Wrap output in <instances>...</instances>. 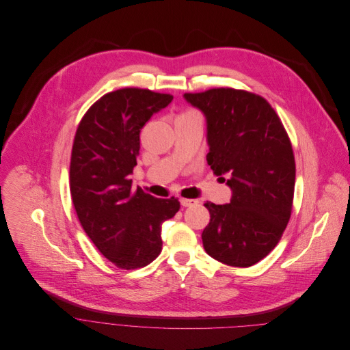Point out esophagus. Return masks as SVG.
<instances>
[{
	"label": "esophagus",
	"mask_w": 350,
	"mask_h": 350,
	"mask_svg": "<svg viewBox=\"0 0 350 350\" xmlns=\"http://www.w3.org/2000/svg\"><path fill=\"white\" fill-rule=\"evenodd\" d=\"M179 201H180V205H182V206H191V205H194V204L198 202L197 200H191V198H180Z\"/></svg>",
	"instance_id": "esophagus-1"
}]
</instances>
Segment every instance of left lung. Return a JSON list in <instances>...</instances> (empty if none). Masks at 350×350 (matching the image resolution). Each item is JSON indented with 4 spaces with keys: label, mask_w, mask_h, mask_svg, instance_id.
I'll list each match as a JSON object with an SVG mask.
<instances>
[{
    "label": "left lung",
    "mask_w": 350,
    "mask_h": 350,
    "mask_svg": "<svg viewBox=\"0 0 350 350\" xmlns=\"http://www.w3.org/2000/svg\"><path fill=\"white\" fill-rule=\"evenodd\" d=\"M183 98L204 114L206 163L232 190L229 204H204L211 215L204 250L225 265L252 266L277 245L291 217L295 160L288 135L259 95L214 88Z\"/></svg>",
    "instance_id": "left-lung-1"
}]
</instances>
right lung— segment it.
Returning <instances> with one entry per match:
<instances>
[{"mask_svg":"<svg viewBox=\"0 0 350 350\" xmlns=\"http://www.w3.org/2000/svg\"><path fill=\"white\" fill-rule=\"evenodd\" d=\"M174 96L124 88L103 95L83 117L70 163V191L81 226L96 248L121 269H137L161 252V224L178 198L132 190L139 133Z\"/></svg>","mask_w":350,"mask_h":350,"instance_id":"obj_1","label":"right lung"}]
</instances>
